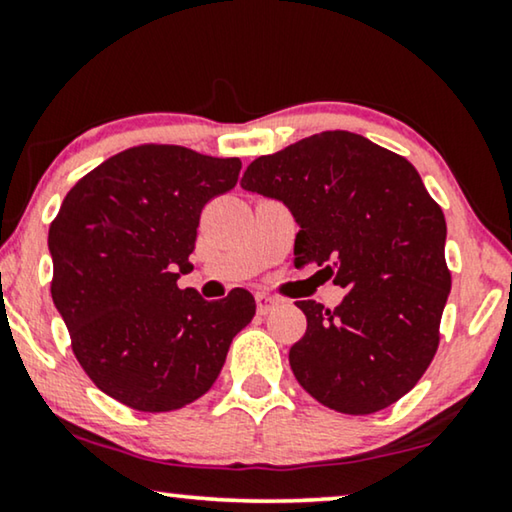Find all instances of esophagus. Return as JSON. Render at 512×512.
Wrapping results in <instances>:
<instances>
[{"instance_id": "esophagus-1", "label": "esophagus", "mask_w": 512, "mask_h": 512, "mask_svg": "<svg viewBox=\"0 0 512 512\" xmlns=\"http://www.w3.org/2000/svg\"><path fill=\"white\" fill-rule=\"evenodd\" d=\"M275 305H277V298L268 296V293H256V310H258V314H268Z\"/></svg>"}]
</instances>
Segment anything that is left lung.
I'll list each match as a JSON object with an SVG mask.
<instances>
[{"label":"left lung","mask_w":512,"mask_h":512,"mask_svg":"<svg viewBox=\"0 0 512 512\" xmlns=\"http://www.w3.org/2000/svg\"><path fill=\"white\" fill-rule=\"evenodd\" d=\"M240 184L289 207L296 265L317 263L347 289L335 310L296 303L307 317L289 352L300 387L345 415L389 408L429 368L452 286L443 209L419 172L366 137L328 130L256 158Z\"/></svg>","instance_id":"left-lung-1"}]
</instances>
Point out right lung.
I'll list each match as a JSON object with an SVG mask.
<instances>
[{"label": "right lung", "instance_id": "1", "mask_svg": "<svg viewBox=\"0 0 512 512\" xmlns=\"http://www.w3.org/2000/svg\"><path fill=\"white\" fill-rule=\"evenodd\" d=\"M240 158L144 144L88 172L48 228L51 296L76 361L97 389L139 412L207 394L254 296L205 300L177 279L193 270L200 212L237 184Z\"/></svg>", "mask_w": 512, "mask_h": 512}]
</instances>
